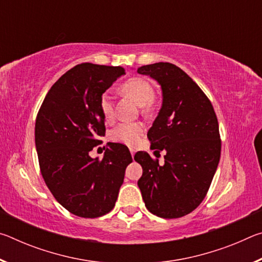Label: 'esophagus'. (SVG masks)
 Listing matches in <instances>:
<instances>
[{"label":"esophagus","mask_w":262,"mask_h":262,"mask_svg":"<svg viewBox=\"0 0 262 262\" xmlns=\"http://www.w3.org/2000/svg\"><path fill=\"white\" fill-rule=\"evenodd\" d=\"M130 154H132V157L134 158V155H135V150H133V149H130Z\"/></svg>","instance_id":"34e87169"}]
</instances>
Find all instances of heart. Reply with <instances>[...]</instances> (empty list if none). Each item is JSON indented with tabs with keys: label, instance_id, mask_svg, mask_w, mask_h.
Masks as SVG:
<instances>
[{
	"label": "heart",
	"instance_id": "1",
	"mask_svg": "<svg viewBox=\"0 0 262 262\" xmlns=\"http://www.w3.org/2000/svg\"><path fill=\"white\" fill-rule=\"evenodd\" d=\"M122 94L132 97L137 104L142 106L144 112H149L154 107V86L152 84L143 77H130L123 82L120 86ZM99 107L106 119H112L114 115V104L110 92H104L100 96ZM143 127L139 122L123 121L118 123L110 132V139L113 142H119L127 145H135L141 139Z\"/></svg>",
	"mask_w": 262,
	"mask_h": 262
}]
</instances>
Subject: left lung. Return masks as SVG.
Here are the masks:
<instances>
[{
    "instance_id": "8db88e82",
    "label": "left lung",
    "mask_w": 262,
    "mask_h": 262,
    "mask_svg": "<svg viewBox=\"0 0 262 262\" xmlns=\"http://www.w3.org/2000/svg\"><path fill=\"white\" fill-rule=\"evenodd\" d=\"M137 73L161 84L163 105L148 139L156 158L135 154L143 174L137 181L144 205L162 219H179L200 206L221 158L219 121L210 100L184 70L168 62L142 66ZM165 149L164 163L158 154Z\"/></svg>"
}]
</instances>
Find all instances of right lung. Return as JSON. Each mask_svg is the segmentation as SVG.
<instances>
[{
    "mask_svg": "<svg viewBox=\"0 0 262 262\" xmlns=\"http://www.w3.org/2000/svg\"><path fill=\"white\" fill-rule=\"evenodd\" d=\"M123 74L120 66H75L53 84L38 111L34 136L41 176L55 200L78 217L97 219L113 209L133 162L120 143H108L101 159L89 156L106 132L100 96Z\"/></svg>",
    "mask_w": 262,
    "mask_h": 262,
    "instance_id": "add662e5",
    "label": "right lung"
}]
</instances>
